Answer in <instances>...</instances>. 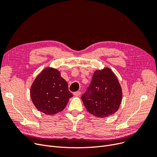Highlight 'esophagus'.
Masks as SVG:
<instances>
[{
	"instance_id": "34e87169",
	"label": "esophagus",
	"mask_w": 157,
	"mask_h": 157,
	"mask_svg": "<svg viewBox=\"0 0 157 157\" xmlns=\"http://www.w3.org/2000/svg\"><path fill=\"white\" fill-rule=\"evenodd\" d=\"M73 94L75 96H79L81 94V92L80 91H76V92H75L73 93Z\"/></svg>"
}]
</instances>
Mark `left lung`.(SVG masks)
I'll list each match as a JSON object with an SVG mask.
<instances>
[{
  "label": "left lung",
  "mask_w": 157,
  "mask_h": 157,
  "mask_svg": "<svg viewBox=\"0 0 157 157\" xmlns=\"http://www.w3.org/2000/svg\"><path fill=\"white\" fill-rule=\"evenodd\" d=\"M81 99L89 113L96 117L114 114L122 100V89L115 74L109 68L96 70Z\"/></svg>",
  "instance_id": "obj_1"
}]
</instances>
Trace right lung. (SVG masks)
<instances>
[{"instance_id":"right-lung-1","label":"right lung","mask_w":157,"mask_h":157,"mask_svg":"<svg viewBox=\"0 0 157 157\" xmlns=\"http://www.w3.org/2000/svg\"><path fill=\"white\" fill-rule=\"evenodd\" d=\"M57 70L47 68L36 78L31 87V97L38 110L48 115L61 112L73 94Z\"/></svg>"}]
</instances>
